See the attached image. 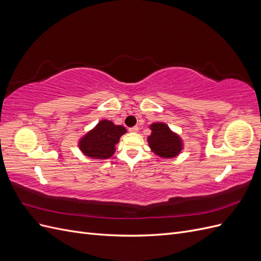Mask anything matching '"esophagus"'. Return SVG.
<instances>
[{
  "label": "esophagus",
  "instance_id": "obj_1",
  "mask_svg": "<svg viewBox=\"0 0 261 261\" xmlns=\"http://www.w3.org/2000/svg\"><path fill=\"white\" fill-rule=\"evenodd\" d=\"M128 130L130 133H137L139 130V127H138V126H134V127H130Z\"/></svg>",
  "mask_w": 261,
  "mask_h": 261
}]
</instances>
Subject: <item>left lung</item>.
I'll list each match as a JSON object with an SVG mask.
<instances>
[{
  "instance_id": "obj_1",
  "label": "left lung",
  "mask_w": 261,
  "mask_h": 261,
  "mask_svg": "<svg viewBox=\"0 0 261 261\" xmlns=\"http://www.w3.org/2000/svg\"><path fill=\"white\" fill-rule=\"evenodd\" d=\"M151 134L148 136L147 140L151 151L160 158L171 159L180 153L183 150V140L176 133L171 130L169 126L156 122L149 126Z\"/></svg>"
}]
</instances>
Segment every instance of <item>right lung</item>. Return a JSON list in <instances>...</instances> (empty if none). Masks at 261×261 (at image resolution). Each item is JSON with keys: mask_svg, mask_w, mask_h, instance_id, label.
I'll return each mask as SVG.
<instances>
[{"mask_svg": "<svg viewBox=\"0 0 261 261\" xmlns=\"http://www.w3.org/2000/svg\"><path fill=\"white\" fill-rule=\"evenodd\" d=\"M126 132L127 130L122 125L101 120L80 139L78 147L86 156L94 160H106L114 154L115 145Z\"/></svg>", "mask_w": 261, "mask_h": 261, "instance_id": "obj_1", "label": "right lung"}]
</instances>
